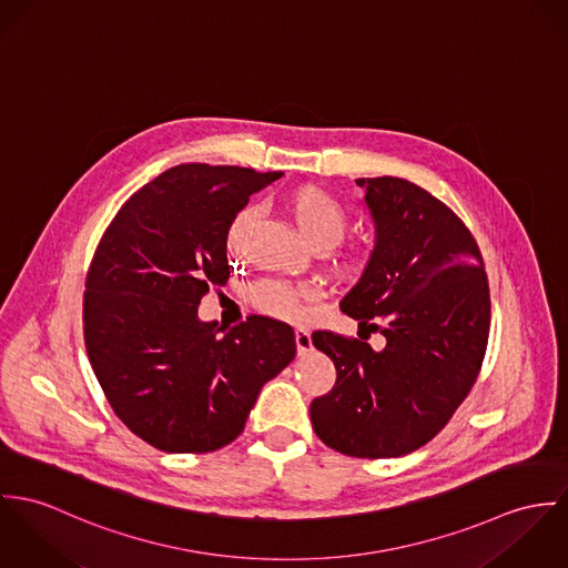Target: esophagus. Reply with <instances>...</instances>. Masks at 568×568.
I'll list each match as a JSON object with an SVG mask.
<instances>
[{
    "mask_svg": "<svg viewBox=\"0 0 568 568\" xmlns=\"http://www.w3.org/2000/svg\"><path fill=\"white\" fill-rule=\"evenodd\" d=\"M294 337H296V351H298V355H307V353L314 348V344H312V333H310L307 328H296Z\"/></svg>",
    "mask_w": 568,
    "mask_h": 568,
    "instance_id": "esophagus-1",
    "label": "esophagus"
}]
</instances>
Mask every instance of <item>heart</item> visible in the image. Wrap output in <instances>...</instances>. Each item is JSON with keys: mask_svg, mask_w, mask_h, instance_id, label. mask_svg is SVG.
<instances>
[{"mask_svg": "<svg viewBox=\"0 0 568 568\" xmlns=\"http://www.w3.org/2000/svg\"><path fill=\"white\" fill-rule=\"evenodd\" d=\"M287 211L301 233V237L320 251H328L339 244L348 231V211L328 191L305 185L287 195ZM253 206L242 209L231 229L229 244L235 246L248 222L253 220ZM314 298V292L303 285H287L281 281H261L251 292L254 307L285 320H298L305 314V303Z\"/></svg>", "mask_w": 568, "mask_h": 568, "instance_id": "b5f03b06", "label": "heart"}]
</instances>
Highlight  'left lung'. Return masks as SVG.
I'll return each mask as SVG.
<instances>
[{
  "instance_id": "1",
  "label": "left lung",
  "mask_w": 568,
  "mask_h": 568,
  "mask_svg": "<svg viewBox=\"0 0 568 568\" xmlns=\"http://www.w3.org/2000/svg\"><path fill=\"white\" fill-rule=\"evenodd\" d=\"M357 185L375 248L339 307L386 344L375 352L367 335L315 331L337 378L310 414L326 446L387 459L432 440L470 392L488 344L490 294L473 235L438 197L394 176Z\"/></svg>"
}]
</instances>
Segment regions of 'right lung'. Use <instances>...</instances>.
Wrapping results in <instances>:
<instances>
[{"label": "right lung", "instance_id": "right-lung-1", "mask_svg": "<svg viewBox=\"0 0 568 568\" xmlns=\"http://www.w3.org/2000/svg\"><path fill=\"white\" fill-rule=\"evenodd\" d=\"M281 172L179 165L136 191L93 254L84 344L128 429L165 453L235 440L261 387L294 357L290 324L251 315L231 331L202 322L209 285H226L229 229Z\"/></svg>", "mask_w": 568, "mask_h": 568}]
</instances>
